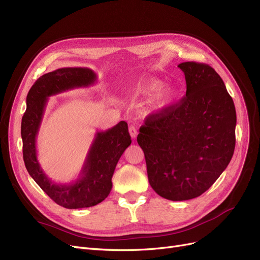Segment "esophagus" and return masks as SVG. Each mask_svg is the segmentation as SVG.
I'll return each instance as SVG.
<instances>
[{
	"label": "esophagus",
	"instance_id": "esophagus-1",
	"mask_svg": "<svg viewBox=\"0 0 260 260\" xmlns=\"http://www.w3.org/2000/svg\"><path fill=\"white\" fill-rule=\"evenodd\" d=\"M128 132H129V135H131V137H132L133 139H136V137H137V135H138L137 128H136V127H135V126H133V125H131V126H129V128H128Z\"/></svg>",
	"mask_w": 260,
	"mask_h": 260
}]
</instances>
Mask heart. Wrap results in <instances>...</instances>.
<instances>
[{
    "instance_id": "b5f03b06",
    "label": "heart",
    "mask_w": 260,
    "mask_h": 260,
    "mask_svg": "<svg viewBox=\"0 0 260 260\" xmlns=\"http://www.w3.org/2000/svg\"><path fill=\"white\" fill-rule=\"evenodd\" d=\"M154 94L156 108H166L172 105L177 98V90L173 87H162V82L155 77H145L140 80L132 89L134 98L149 96Z\"/></svg>"
}]
</instances>
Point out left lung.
<instances>
[{"label":"left lung","instance_id":"obj_1","mask_svg":"<svg viewBox=\"0 0 260 260\" xmlns=\"http://www.w3.org/2000/svg\"><path fill=\"white\" fill-rule=\"evenodd\" d=\"M186 96L145 119L138 144L155 192L186 201L208 190L229 166L235 150L236 109L220 75L205 63L177 66Z\"/></svg>","mask_w":260,"mask_h":260}]
</instances>
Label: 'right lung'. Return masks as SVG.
Returning a JSON list of instances; mask_svg holds the SVG:
<instances>
[{
  "label": "right lung",
  "instance_id": "add662e5",
  "mask_svg": "<svg viewBox=\"0 0 260 260\" xmlns=\"http://www.w3.org/2000/svg\"><path fill=\"white\" fill-rule=\"evenodd\" d=\"M96 78L95 72L89 68H60L39 77L26 96V111L21 122L26 170L44 192L64 208L91 207L104 201L112 188L111 178L120 157L132 143L127 123L121 121L114 127L95 133L82 170L74 182L54 183L42 170L36 141L49 98L68 90L91 86Z\"/></svg>",
  "mask_w": 260,
  "mask_h": 260
}]
</instances>
